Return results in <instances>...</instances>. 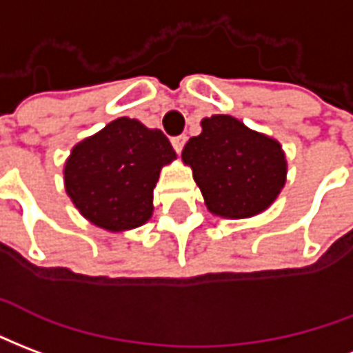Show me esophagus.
I'll use <instances>...</instances> for the list:
<instances>
[{"label": "esophagus", "instance_id": "1", "mask_svg": "<svg viewBox=\"0 0 353 353\" xmlns=\"http://www.w3.org/2000/svg\"><path fill=\"white\" fill-rule=\"evenodd\" d=\"M186 141H188L186 135H179V137L171 139V145H173V148L176 154H180V152H182V148H184V145H186Z\"/></svg>", "mask_w": 353, "mask_h": 353}]
</instances>
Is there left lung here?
<instances>
[{
	"label": "left lung",
	"instance_id": "8db88e82",
	"mask_svg": "<svg viewBox=\"0 0 353 353\" xmlns=\"http://www.w3.org/2000/svg\"><path fill=\"white\" fill-rule=\"evenodd\" d=\"M182 150L212 214L248 218L269 207L285 182L282 146L228 114L201 122Z\"/></svg>",
	"mask_w": 353,
	"mask_h": 353
}]
</instances>
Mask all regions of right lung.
Segmentation results:
<instances>
[{"label":"right lung","mask_w":353,"mask_h":353,"mask_svg":"<svg viewBox=\"0 0 353 353\" xmlns=\"http://www.w3.org/2000/svg\"><path fill=\"white\" fill-rule=\"evenodd\" d=\"M174 150L159 130L118 118L74 146L65 163V190L81 214L109 231L137 228L152 216L159 169Z\"/></svg>","instance_id":"1"}]
</instances>
